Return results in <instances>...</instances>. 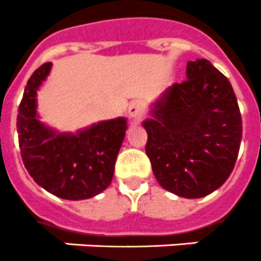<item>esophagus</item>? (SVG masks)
<instances>
[{"instance_id":"obj_1","label":"esophagus","mask_w":261,"mask_h":261,"mask_svg":"<svg viewBox=\"0 0 261 261\" xmlns=\"http://www.w3.org/2000/svg\"><path fill=\"white\" fill-rule=\"evenodd\" d=\"M146 113V102L142 99H135L128 106V115L133 119H139Z\"/></svg>"}]
</instances>
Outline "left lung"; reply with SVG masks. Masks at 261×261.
<instances>
[{
	"label": "left lung",
	"instance_id": "obj_1",
	"mask_svg": "<svg viewBox=\"0 0 261 261\" xmlns=\"http://www.w3.org/2000/svg\"><path fill=\"white\" fill-rule=\"evenodd\" d=\"M143 122L156 180L184 198H201L234 169L242 117L230 81L206 59L188 62L187 80L159 97Z\"/></svg>",
	"mask_w": 261,
	"mask_h": 261
}]
</instances>
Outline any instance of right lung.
<instances>
[{"mask_svg":"<svg viewBox=\"0 0 261 261\" xmlns=\"http://www.w3.org/2000/svg\"><path fill=\"white\" fill-rule=\"evenodd\" d=\"M40 65L27 81L17 115L21 156L36 184L71 201L94 197L112 184L127 119L101 121L77 133H58L39 121L36 93L51 71Z\"/></svg>","mask_w":261,"mask_h":261,"instance_id":"obj_1","label":"right lung"}]
</instances>
